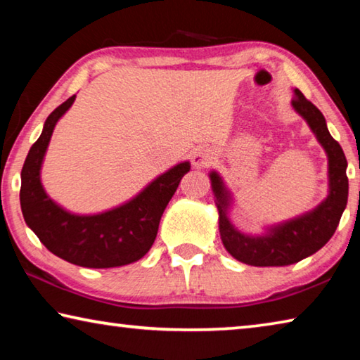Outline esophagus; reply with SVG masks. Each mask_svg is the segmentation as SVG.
Here are the masks:
<instances>
[{"label":"esophagus","instance_id":"1","mask_svg":"<svg viewBox=\"0 0 360 360\" xmlns=\"http://www.w3.org/2000/svg\"><path fill=\"white\" fill-rule=\"evenodd\" d=\"M214 150L211 148H206V146H200L193 150V155H192V163L195 168H206L210 167L212 160H214Z\"/></svg>","mask_w":360,"mask_h":360}]
</instances>
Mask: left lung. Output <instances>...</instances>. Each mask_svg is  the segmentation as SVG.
Here are the masks:
<instances>
[{
    "label": "left lung",
    "mask_w": 360,
    "mask_h": 360,
    "mask_svg": "<svg viewBox=\"0 0 360 360\" xmlns=\"http://www.w3.org/2000/svg\"><path fill=\"white\" fill-rule=\"evenodd\" d=\"M292 106L307 120L328 160V195L314 210L289 221L271 225L262 235H246L229 219L231 193L219 173L211 172V187L219 211V231L231 257L254 266H284L309 257L332 238L348 203V176L345 152L327 130L322 112L300 90H294Z\"/></svg>",
    "instance_id": "left-lung-1"
}]
</instances>
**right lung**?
<instances>
[{
  "instance_id": "right-lung-1",
  "label": "right lung",
  "mask_w": 360,
  "mask_h": 360,
  "mask_svg": "<svg viewBox=\"0 0 360 360\" xmlns=\"http://www.w3.org/2000/svg\"><path fill=\"white\" fill-rule=\"evenodd\" d=\"M70 96L44 122L22 168L20 206L23 219L49 251L70 264L87 268L129 265L154 245L158 224L191 163L182 162L158 176L129 202L98 214H72L46 193L41 167L58 119L68 111Z\"/></svg>"
}]
</instances>
